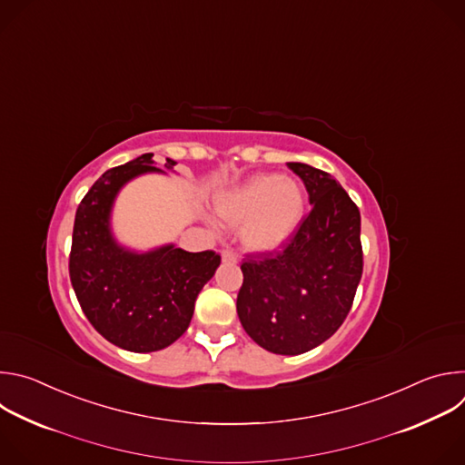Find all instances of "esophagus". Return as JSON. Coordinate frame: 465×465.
I'll return each instance as SVG.
<instances>
[{"instance_id":"esophagus-1","label":"esophagus","mask_w":465,"mask_h":465,"mask_svg":"<svg viewBox=\"0 0 465 465\" xmlns=\"http://www.w3.org/2000/svg\"><path fill=\"white\" fill-rule=\"evenodd\" d=\"M223 261H228V262H235L237 261V255L233 250H223Z\"/></svg>"}]
</instances>
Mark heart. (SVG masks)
Listing matches in <instances>:
<instances>
[{
	"label": "heart",
	"mask_w": 465,
	"mask_h": 465,
	"mask_svg": "<svg viewBox=\"0 0 465 465\" xmlns=\"http://www.w3.org/2000/svg\"><path fill=\"white\" fill-rule=\"evenodd\" d=\"M217 212L230 224H242V244L252 252H274L300 228L305 193L280 174H255L217 198Z\"/></svg>",
	"instance_id": "heart-1"
}]
</instances>
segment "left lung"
<instances>
[{"label": "left lung", "mask_w": 465, "mask_h": 465, "mask_svg": "<svg viewBox=\"0 0 465 465\" xmlns=\"http://www.w3.org/2000/svg\"><path fill=\"white\" fill-rule=\"evenodd\" d=\"M305 183L312 210L274 252L246 253L237 314L253 342L300 355L346 320L362 276L361 213L342 185L307 163H287Z\"/></svg>", "instance_id": "8db88e82"}]
</instances>
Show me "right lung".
I'll list each match as a JSON object with an SVG mask.
<instances>
[{"mask_svg":"<svg viewBox=\"0 0 465 465\" xmlns=\"http://www.w3.org/2000/svg\"><path fill=\"white\" fill-rule=\"evenodd\" d=\"M153 163V154H143L108 169L90 187L75 213L70 252V280L83 312L108 342L134 353L163 350L185 333L198 292L221 264L213 250L167 244L136 253L114 241L115 194L134 176L160 171ZM174 163L167 158L165 167Z\"/></svg>","mask_w":465,"mask_h":465,"instance_id":"right-lung-1","label":"right lung"}]
</instances>
